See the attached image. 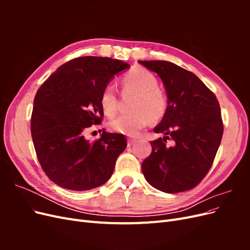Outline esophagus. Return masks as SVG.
<instances>
[{"label": "esophagus", "instance_id": "esophagus-1", "mask_svg": "<svg viewBox=\"0 0 250 250\" xmlns=\"http://www.w3.org/2000/svg\"><path fill=\"white\" fill-rule=\"evenodd\" d=\"M137 142V139H133V138H128L127 139V145L128 146H131V145H133V144Z\"/></svg>", "mask_w": 250, "mask_h": 250}]
</instances>
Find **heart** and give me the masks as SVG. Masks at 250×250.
<instances>
[{"label":"heart","instance_id":"1","mask_svg":"<svg viewBox=\"0 0 250 250\" xmlns=\"http://www.w3.org/2000/svg\"><path fill=\"white\" fill-rule=\"evenodd\" d=\"M122 84L125 90L135 94L132 104V112L121 115L110 121L109 128L118 133L133 137L149 122H157L164 118L168 109L167 96L158 88L157 79L153 74L144 70L134 69L123 78ZM100 103L107 117H113L118 110L116 89L111 84L105 86L101 94Z\"/></svg>","mask_w":250,"mask_h":250}]
</instances>
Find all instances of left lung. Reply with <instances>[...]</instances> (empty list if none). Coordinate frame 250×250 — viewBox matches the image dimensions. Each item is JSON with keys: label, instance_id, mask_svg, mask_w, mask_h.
Returning a JSON list of instances; mask_svg holds the SVG:
<instances>
[{"label": "left lung", "instance_id": "obj_1", "mask_svg": "<svg viewBox=\"0 0 250 250\" xmlns=\"http://www.w3.org/2000/svg\"><path fill=\"white\" fill-rule=\"evenodd\" d=\"M139 62L161 77L168 109L154 132L165 137L150 142L152 152L142 164L146 180L165 193L195 188L207 175L220 146L223 123L213 92L192 72L165 60ZM171 138L173 145L165 144Z\"/></svg>", "mask_w": 250, "mask_h": 250}]
</instances>
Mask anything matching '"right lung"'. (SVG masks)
I'll return each mask as SVG.
<instances>
[{
  "instance_id": "obj_1",
  "label": "right lung",
  "mask_w": 250,
  "mask_h": 250,
  "mask_svg": "<svg viewBox=\"0 0 250 250\" xmlns=\"http://www.w3.org/2000/svg\"><path fill=\"white\" fill-rule=\"evenodd\" d=\"M129 66L108 57H78L60 65L37 90L33 145L43 172L57 186L86 191L111 177L127 146L125 137L103 130L99 140L89 142L84 135L88 127L102 122L103 89Z\"/></svg>"
}]
</instances>
